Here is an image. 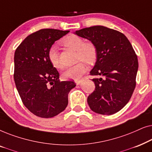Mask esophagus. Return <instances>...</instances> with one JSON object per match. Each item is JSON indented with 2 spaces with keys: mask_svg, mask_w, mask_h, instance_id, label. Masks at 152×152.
Instances as JSON below:
<instances>
[{
  "mask_svg": "<svg viewBox=\"0 0 152 152\" xmlns=\"http://www.w3.org/2000/svg\"><path fill=\"white\" fill-rule=\"evenodd\" d=\"M82 82V80H76V81H75V83H76L77 85L80 84Z\"/></svg>",
  "mask_w": 152,
  "mask_h": 152,
  "instance_id": "1",
  "label": "esophagus"
}]
</instances>
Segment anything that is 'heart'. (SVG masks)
<instances>
[{
  "label": "heart",
  "mask_w": 152,
  "mask_h": 152,
  "mask_svg": "<svg viewBox=\"0 0 152 152\" xmlns=\"http://www.w3.org/2000/svg\"><path fill=\"white\" fill-rule=\"evenodd\" d=\"M61 43L66 47L77 50V61L83 60L88 64H93L97 59V50L92 42H84L82 37L75 34H70L61 41ZM48 57L50 62L55 68H61L59 59V53L55 47L50 48ZM88 67L84 61H80L75 65L68 68L63 73L65 79L77 80L86 72Z\"/></svg>",
  "instance_id": "b5f03b06"
}]
</instances>
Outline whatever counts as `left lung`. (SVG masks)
<instances>
[{"label": "left lung", "mask_w": 152, "mask_h": 152, "mask_svg": "<svg viewBox=\"0 0 152 152\" xmlns=\"http://www.w3.org/2000/svg\"><path fill=\"white\" fill-rule=\"evenodd\" d=\"M75 34L88 39L97 50L91 70L95 91L88 95L90 109L102 115H112L125 106L136 87L138 62L132 44L122 33L102 26L77 30Z\"/></svg>", "instance_id": "obj_1"}]
</instances>
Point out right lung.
Segmentation results:
<instances>
[{
    "label": "right lung",
    "instance_id": "1",
    "mask_svg": "<svg viewBox=\"0 0 152 152\" xmlns=\"http://www.w3.org/2000/svg\"><path fill=\"white\" fill-rule=\"evenodd\" d=\"M69 30L42 29L26 37L14 53V79L23 104L40 118L55 117L67 107L75 84L59 80L48 57L50 48Z\"/></svg>",
    "mask_w": 152,
    "mask_h": 152
}]
</instances>
